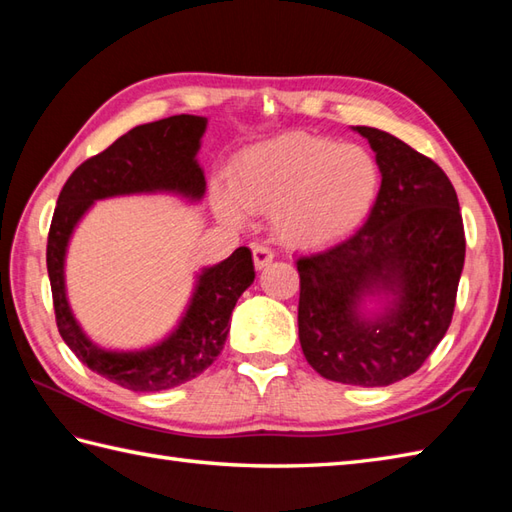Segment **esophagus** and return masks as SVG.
Listing matches in <instances>:
<instances>
[{
    "instance_id": "obj_1",
    "label": "esophagus",
    "mask_w": 512,
    "mask_h": 512,
    "mask_svg": "<svg viewBox=\"0 0 512 512\" xmlns=\"http://www.w3.org/2000/svg\"><path fill=\"white\" fill-rule=\"evenodd\" d=\"M275 259V253L273 250H270L268 246H264V244H257V246H253V262H255V268H266L270 262H273Z\"/></svg>"
}]
</instances>
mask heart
<instances>
[{"mask_svg": "<svg viewBox=\"0 0 512 512\" xmlns=\"http://www.w3.org/2000/svg\"><path fill=\"white\" fill-rule=\"evenodd\" d=\"M231 191H215V211L244 224L246 211L273 213L290 246H319L347 235L372 211L380 167L361 145L292 134L242 151L228 173Z\"/></svg>", "mask_w": 512, "mask_h": 512, "instance_id": "obj_1", "label": "heart"}]
</instances>
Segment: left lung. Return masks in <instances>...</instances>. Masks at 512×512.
Here are the masks:
<instances>
[{"mask_svg":"<svg viewBox=\"0 0 512 512\" xmlns=\"http://www.w3.org/2000/svg\"><path fill=\"white\" fill-rule=\"evenodd\" d=\"M380 167L367 222L328 250L297 259L299 341L323 378L385 387L418 372L447 334L464 268V224L436 162L376 127H354ZM388 306L365 318L360 301Z\"/></svg>","mask_w":512,"mask_h":512,"instance_id":"1","label":"left lung"}]
</instances>
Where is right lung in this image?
Returning <instances> with one entry per match:
<instances>
[{"instance_id": "obj_1", "label": "right lung", "mask_w": 512, "mask_h": 512, "mask_svg": "<svg viewBox=\"0 0 512 512\" xmlns=\"http://www.w3.org/2000/svg\"><path fill=\"white\" fill-rule=\"evenodd\" d=\"M204 129L206 118L191 114L129 129L116 143L72 171L52 215L46 262L61 339L83 365L125 389L178 387L200 376L215 361L226 343L235 303L255 279L253 255L246 246H239L224 262L204 268L187 314L162 343L140 352H107L83 334L65 299V248L76 222L96 200L154 191L200 200L206 180L195 156Z\"/></svg>"}]
</instances>
